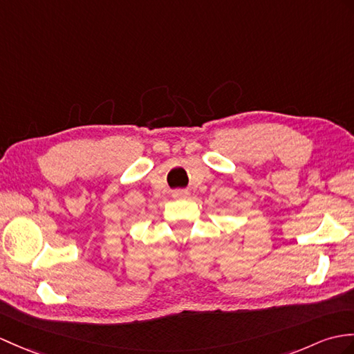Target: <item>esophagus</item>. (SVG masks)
<instances>
[{"mask_svg": "<svg viewBox=\"0 0 354 354\" xmlns=\"http://www.w3.org/2000/svg\"><path fill=\"white\" fill-rule=\"evenodd\" d=\"M174 196H175V197H187V196H188V193H187V192H184V190H178V192H175V193H174Z\"/></svg>", "mask_w": 354, "mask_h": 354, "instance_id": "esophagus-1", "label": "esophagus"}]
</instances>
